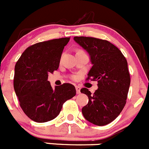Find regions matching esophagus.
Returning a JSON list of instances; mask_svg holds the SVG:
<instances>
[{"mask_svg": "<svg viewBox=\"0 0 149 149\" xmlns=\"http://www.w3.org/2000/svg\"><path fill=\"white\" fill-rule=\"evenodd\" d=\"M76 93L77 94H80L81 93V87L79 86H76Z\"/></svg>", "mask_w": 149, "mask_h": 149, "instance_id": "1", "label": "esophagus"}]
</instances>
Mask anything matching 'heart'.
<instances>
[{"instance_id":"1","label":"heart","mask_w":149,"mask_h":149,"mask_svg":"<svg viewBox=\"0 0 149 149\" xmlns=\"http://www.w3.org/2000/svg\"><path fill=\"white\" fill-rule=\"evenodd\" d=\"M74 78H75V76H73V79H74Z\"/></svg>"}]
</instances>
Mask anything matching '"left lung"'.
Here are the masks:
<instances>
[{
    "mask_svg": "<svg viewBox=\"0 0 149 149\" xmlns=\"http://www.w3.org/2000/svg\"><path fill=\"white\" fill-rule=\"evenodd\" d=\"M73 40L90 56L92 67L86 80L98 82L94 94L86 88L81 89L88 98L82 108L84 117L96 125L109 124L126 104L130 84L127 61L121 51L107 40L86 37H74Z\"/></svg>",
    "mask_w": 149,
    "mask_h": 149,
    "instance_id": "1",
    "label": "left lung"
}]
</instances>
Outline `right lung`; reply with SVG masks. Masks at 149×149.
<instances>
[{
  "instance_id": "right-lung-1",
  "label": "right lung",
  "mask_w": 149,
  "mask_h": 149,
  "mask_svg": "<svg viewBox=\"0 0 149 149\" xmlns=\"http://www.w3.org/2000/svg\"><path fill=\"white\" fill-rule=\"evenodd\" d=\"M70 37L36 43L22 53L15 65L13 87L22 110L32 120L45 123L59 115L63 104L76 94L70 84L52 88L48 74L59 67Z\"/></svg>"
}]
</instances>
